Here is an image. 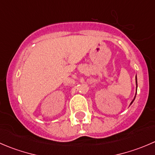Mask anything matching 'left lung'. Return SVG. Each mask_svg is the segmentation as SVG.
<instances>
[{
  "instance_id": "8db88e82",
  "label": "left lung",
  "mask_w": 155,
  "mask_h": 155,
  "mask_svg": "<svg viewBox=\"0 0 155 155\" xmlns=\"http://www.w3.org/2000/svg\"><path fill=\"white\" fill-rule=\"evenodd\" d=\"M136 82H137V76H136ZM136 94H137V93H136ZM135 97H136V96L134 97V99L133 100V101H132V102L130 103V105H131V104H133V102H134V100H135Z\"/></svg>"
}]
</instances>
